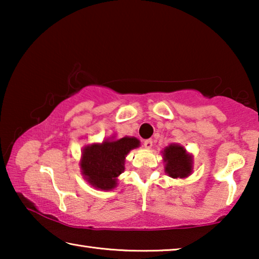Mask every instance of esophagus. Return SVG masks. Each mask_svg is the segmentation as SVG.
Listing matches in <instances>:
<instances>
[{
  "label": "esophagus",
  "mask_w": 259,
  "mask_h": 259,
  "mask_svg": "<svg viewBox=\"0 0 259 259\" xmlns=\"http://www.w3.org/2000/svg\"><path fill=\"white\" fill-rule=\"evenodd\" d=\"M144 146H145L146 148H151L153 146V139L144 140Z\"/></svg>",
  "instance_id": "esophagus-1"
}]
</instances>
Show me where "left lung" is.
Instances as JSON below:
<instances>
[{
    "instance_id": "left-lung-1",
    "label": "left lung",
    "mask_w": 259,
    "mask_h": 259,
    "mask_svg": "<svg viewBox=\"0 0 259 259\" xmlns=\"http://www.w3.org/2000/svg\"><path fill=\"white\" fill-rule=\"evenodd\" d=\"M165 171L172 178H185L192 171V156L185 148L179 145H170L164 150Z\"/></svg>"
}]
</instances>
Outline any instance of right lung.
<instances>
[{
  "instance_id": "obj_1",
  "label": "right lung",
  "mask_w": 259,
  "mask_h": 259,
  "mask_svg": "<svg viewBox=\"0 0 259 259\" xmlns=\"http://www.w3.org/2000/svg\"><path fill=\"white\" fill-rule=\"evenodd\" d=\"M138 146L139 140L133 137L87 146L81 161L85 179L100 190H112L116 185V177L124 171L126 154Z\"/></svg>"
}]
</instances>
